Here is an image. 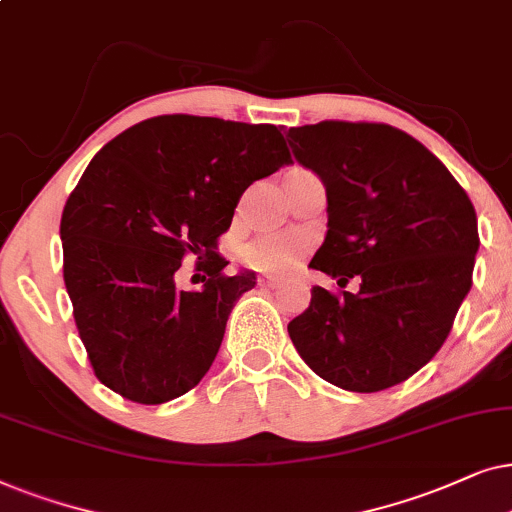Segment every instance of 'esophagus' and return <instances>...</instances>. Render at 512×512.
<instances>
[{
  "label": "esophagus",
  "mask_w": 512,
  "mask_h": 512,
  "mask_svg": "<svg viewBox=\"0 0 512 512\" xmlns=\"http://www.w3.org/2000/svg\"><path fill=\"white\" fill-rule=\"evenodd\" d=\"M260 285H267V288H276V285H281V278H278V276H260Z\"/></svg>",
  "instance_id": "esophagus-1"
}]
</instances>
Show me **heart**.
<instances>
[{
	"instance_id": "b5f03b06",
	"label": "heart",
	"mask_w": 512,
	"mask_h": 512,
	"mask_svg": "<svg viewBox=\"0 0 512 512\" xmlns=\"http://www.w3.org/2000/svg\"><path fill=\"white\" fill-rule=\"evenodd\" d=\"M306 243L295 234H274L243 248V262L260 271H288L302 257Z\"/></svg>"
}]
</instances>
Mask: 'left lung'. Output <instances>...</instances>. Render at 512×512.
Returning a JSON list of instances; mask_svg holds the SVG:
<instances>
[{
    "instance_id": "obj_1",
    "label": "left lung",
    "mask_w": 512,
    "mask_h": 512,
    "mask_svg": "<svg viewBox=\"0 0 512 512\" xmlns=\"http://www.w3.org/2000/svg\"><path fill=\"white\" fill-rule=\"evenodd\" d=\"M288 142L327 194V234L309 267L342 288L360 278L339 297L313 285L290 339L320 379L384 391L452 330L480 248L475 208L438 156L393 126L320 121L290 128Z\"/></svg>"
}]
</instances>
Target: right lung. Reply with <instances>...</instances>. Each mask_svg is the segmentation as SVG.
Instances as JSON below:
<instances>
[{
  "instance_id": "1",
  "label": "right lung",
  "mask_w": 512,
  "mask_h": 512,
  "mask_svg": "<svg viewBox=\"0 0 512 512\" xmlns=\"http://www.w3.org/2000/svg\"><path fill=\"white\" fill-rule=\"evenodd\" d=\"M281 131L166 114L109 140L60 220L63 276L95 377L140 405L180 398L206 377L234 302L255 274H222L217 238L255 180L290 166ZM187 254L208 259L201 291H180Z\"/></svg>"
}]
</instances>
